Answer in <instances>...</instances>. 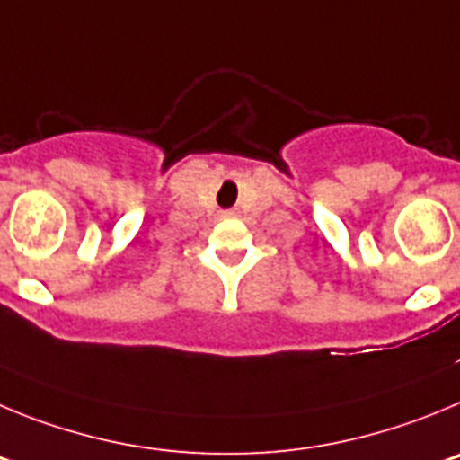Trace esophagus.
<instances>
[{"label": "esophagus", "mask_w": 460, "mask_h": 460, "mask_svg": "<svg viewBox=\"0 0 460 460\" xmlns=\"http://www.w3.org/2000/svg\"><path fill=\"white\" fill-rule=\"evenodd\" d=\"M240 210L238 208H229V210H222V217H226V220H234V217H238Z\"/></svg>", "instance_id": "esophagus-1"}]
</instances>
